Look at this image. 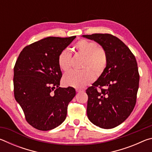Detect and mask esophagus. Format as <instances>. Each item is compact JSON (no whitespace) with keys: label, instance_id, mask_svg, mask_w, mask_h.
<instances>
[{"label":"esophagus","instance_id":"esophagus-1","mask_svg":"<svg viewBox=\"0 0 152 152\" xmlns=\"http://www.w3.org/2000/svg\"><path fill=\"white\" fill-rule=\"evenodd\" d=\"M76 91L77 92H83V91H84L83 90H82V89H78V88L76 89Z\"/></svg>","mask_w":152,"mask_h":152}]
</instances>
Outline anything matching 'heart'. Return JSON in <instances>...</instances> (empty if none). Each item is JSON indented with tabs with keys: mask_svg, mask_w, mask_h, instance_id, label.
Masks as SVG:
<instances>
[{
	"mask_svg": "<svg viewBox=\"0 0 152 152\" xmlns=\"http://www.w3.org/2000/svg\"><path fill=\"white\" fill-rule=\"evenodd\" d=\"M76 52L85 57L83 71L71 70L65 74L63 82L65 85L82 88L94 80V76L103 72L107 64V56L105 51L99 47L96 43L86 39L80 40L75 45ZM71 54L67 50H62L58 58L59 67L63 71H67L71 66ZM93 71L92 72L91 71Z\"/></svg>",
	"mask_w": 152,
	"mask_h": 152,
	"instance_id": "1",
	"label": "heart"
}]
</instances>
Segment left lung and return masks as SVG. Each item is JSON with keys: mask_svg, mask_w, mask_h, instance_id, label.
I'll return each mask as SVG.
<instances>
[{"mask_svg": "<svg viewBox=\"0 0 152 152\" xmlns=\"http://www.w3.org/2000/svg\"><path fill=\"white\" fill-rule=\"evenodd\" d=\"M82 37L99 43L107 56L103 72L86 91L87 116L98 127L114 128L125 121L134 109L140 82L137 61L127 46L117 37L107 33Z\"/></svg>", "mask_w": 152, "mask_h": 152, "instance_id": "1", "label": "left lung"}]
</instances>
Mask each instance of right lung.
Instances as JSON below:
<instances>
[{"mask_svg": "<svg viewBox=\"0 0 152 152\" xmlns=\"http://www.w3.org/2000/svg\"><path fill=\"white\" fill-rule=\"evenodd\" d=\"M48 37L27 45L14 67V95L25 119L38 130L53 129L66 118L68 105L75 89L61 88L62 76L58 58L75 39Z\"/></svg>", "mask_w": 152, "mask_h": 152, "instance_id": "right-lung-1", "label": "right lung"}]
</instances>
